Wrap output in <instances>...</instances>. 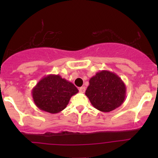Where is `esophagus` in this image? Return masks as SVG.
Returning <instances> with one entry per match:
<instances>
[{"instance_id":"esophagus-1","label":"esophagus","mask_w":158,"mask_h":158,"mask_svg":"<svg viewBox=\"0 0 158 158\" xmlns=\"http://www.w3.org/2000/svg\"><path fill=\"white\" fill-rule=\"evenodd\" d=\"M79 92H80V93H85V87H81V88H79Z\"/></svg>"}]
</instances>
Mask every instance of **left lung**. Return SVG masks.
Returning a JSON list of instances; mask_svg holds the SVG:
<instances>
[{
  "label": "left lung",
  "instance_id": "1",
  "mask_svg": "<svg viewBox=\"0 0 158 158\" xmlns=\"http://www.w3.org/2000/svg\"><path fill=\"white\" fill-rule=\"evenodd\" d=\"M126 87L121 78L109 70H101L89 80L85 91L94 108L102 112L117 108L126 99Z\"/></svg>",
  "mask_w": 158,
  "mask_h": 158
}]
</instances>
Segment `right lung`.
I'll use <instances>...</instances> for the list:
<instances>
[{
    "mask_svg": "<svg viewBox=\"0 0 158 158\" xmlns=\"http://www.w3.org/2000/svg\"><path fill=\"white\" fill-rule=\"evenodd\" d=\"M78 92L72 82L59 75L50 74L43 77L32 88V96L40 110L56 114L64 110L72 96Z\"/></svg>",
    "mask_w": 158,
    "mask_h": 158,
    "instance_id": "add662e5",
    "label": "right lung"
}]
</instances>
